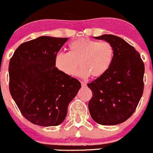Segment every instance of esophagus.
Returning <instances> with one entry per match:
<instances>
[{
  "instance_id": "34e87169",
  "label": "esophagus",
  "mask_w": 153,
  "mask_h": 153,
  "mask_svg": "<svg viewBox=\"0 0 153 153\" xmlns=\"http://www.w3.org/2000/svg\"><path fill=\"white\" fill-rule=\"evenodd\" d=\"M81 84H82V87H85L86 86V82H81Z\"/></svg>"
}]
</instances>
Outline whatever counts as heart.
Wrapping results in <instances>:
<instances>
[{"instance_id": "heart-1", "label": "heart", "mask_w": 153, "mask_h": 153, "mask_svg": "<svg viewBox=\"0 0 153 153\" xmlns=\"http://www.w3.org/2000/svg\"><path fill=\"white\" fill-rule=\"evenodd\" d=\"M113 56L114 48L109 42L79 38L69 43L68 52L55 55L54 66L63 74L72 76L76 74L79 62L80 76L100 77L111 67Z\"/></svg>"}]
</instances>
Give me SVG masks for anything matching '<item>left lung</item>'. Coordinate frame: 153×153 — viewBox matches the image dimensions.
Wrapping results in <instances>:
<instances>
[{
	"label": "left lung",
	"mask_w": 153,
	"mask_h": 153,
	"mask_svg": "<svg viewBox=\"0 0 153 153\" xmlns=\"http://www.w3.org/2000/svg\"><path fill=\"white\" fill-rule=\"evenodd\" d=\"M94 38L109 42L114 56L106 73L88 83L93 93L88 109L97 123L116 125L133 115L142 97L144 64L134 47L121 37L103 34Z\"/></svg>",
	"instance_id": "obj_1"
}]
</instances>
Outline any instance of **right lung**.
<instances>
[{"mask_svg":"<svg viewBox=\"0 0 153 153\" xmlns=\"http://www.w3.org/2000/svg\"><path fill=\"white\" fill-rule=\"evenodd\" d=\"M68 38L42 36L23 42L9 65V91L23 116L36 125L57 126L81 83L54 66L55 55Z\"/></svg>","mask_w":153,"mask_h":153,"instance_id":"1","label":"right lung"}]
</instances>
